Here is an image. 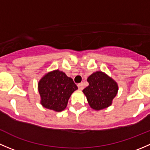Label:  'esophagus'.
<instances>
[{
  "label": "esophagus",
  "mask_w": 150,
  "mask_h": 150,
  "mask_svg": "<svg viewBox=\"0 0 150 150\" xmlns=\"http://www.w3.org/2000/svg\"><path fill=\"white\" fill-rule=\"evenodd\" d=\"M78 88L80 89V90H83V88H84L83 83H78Z\"/></svg>",
  "instance_id": "1"
}]
</instances>
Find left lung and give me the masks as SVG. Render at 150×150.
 <instances>
[{"mask_svg":"<svg viewBox=\"0 0 150 150\" xmlns=\"http://www.w3.org/2000/svg\"><path fill=\"white\" fill-rule=\"evenodd\" d=\"M88 86L83 90L91 108L102 110L111 105L117 95V83L102 72H96L88 78Z\"/></svg>","mask_w":150,"mask_h":150,"instance_id":"1","label":"left lung"}]
</instances>
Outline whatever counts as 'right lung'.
Wrapping results in <instances>:
<instances>
[{"label": "right lung", "mask_w": 150, "mask_h": 150, "mask_svg": "<svg viewBox=\"0 0 150 150\" xmlns=\"http://www.w3.org/2000/svg\"><path fill=\"white\" fill-rule=\"evenodd\" d=\"M77 89L73 80L64 72L58 69L48 72L39 81L40 103L47 109L61 112L66 108L71 94Z\"/></svg>", "instance_id": "add662e5"}]
</instances>
